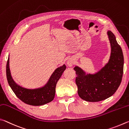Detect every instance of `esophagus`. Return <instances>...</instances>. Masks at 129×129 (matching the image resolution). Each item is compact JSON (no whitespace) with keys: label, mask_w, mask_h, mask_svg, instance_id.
Masks as SVG:
<instances>
[{"label":"esophagus","mask_w":129,"mask_h":129,"mask_svg":"<svg viewBox=\"0 0 129 129\" xmlns=\"http://www.w3.org/2000/svg\"><path fill=\"white\" fill-rule=\"evenodd\" d=\"M74 64V60L73 58H69L67 61V64L69 67L73 66V65Z\"/></svg>","instance_id":"obj_1"}]
</instances>
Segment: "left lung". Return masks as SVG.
<instances>
[{
  "mask_svg": "<svg viewBox=\"0 0 129 129\" xmlns=\"http://www.w3.org/2000/svg\"><path fill=\"white\" fill-rule=\"evenodd\" d=\"M111 53L108 62L95 74H88L75 66L76 84L81 99L89 102H98L112 96L120 85L123 71V55L116 37L108 30Z\"/></svg>",
  "mask_w": 129,
  "mask_h": 129,
  "instance_id": "obj_1",
  "label": "left lung"
}]
</instances>
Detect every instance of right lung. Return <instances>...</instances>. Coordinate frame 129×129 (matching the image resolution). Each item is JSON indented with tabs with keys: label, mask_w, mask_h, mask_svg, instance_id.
I'll return each instance as SVG.
<instances>
[{
	"label": "right lung",
	"mask_w": 129,
	"mask_h": 129,
	"mask_svg": "<svg viewBox=\"0 0 129 129\" xmlns=\"http://www.w3.org/2000/svg\"><path fill=\"white\" fill-rule=\"evenodd\" d=\"M66 69V65L63 64L55 69L44 86L35 89H28L18 85L13 80L11 74L8 57L6 66L7 79L11 89L20 100L28 105L40 106L53 100L56 83Z\"/></svg>",
	"instance_id": "1"
}]
</instances>
